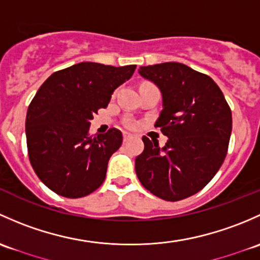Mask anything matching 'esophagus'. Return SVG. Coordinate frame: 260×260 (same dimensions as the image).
<instances>
[{"label":"esophagus","mask_w":260,"mask_h":260,"mask_svg":"<svg viewBox=\"0 0 260 260\" xmlns=\"http://www.w3.org/2000/svg\"><path fill=\"white\" fill-rule=\"evenodd\" d=\"M130 139H133V135H130V134L127 133H124V141L126 143V141H129Z\"/></svg>","instance_id":"1"}]
</instances>
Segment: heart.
Here are the masks:
<instances>
[{
	"label": "heart",
	"instance_id": "heart-1",
	"mask_svg": "<svg viewBox=\"0 0 260 260\" xmlns=\"http://www.w3.org/2000/svg\"><path fill=\"white\" fill-rule=\"evenodd\" d=\"M130 126H133V124H130Z\"/></svg>",
	"mask_w": 260,
	"mask_h": 260
}]
</instances>
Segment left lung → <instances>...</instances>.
Here are the masks:
<instances>
[{
  "label": "left lung",
  "instance_id": "left-lung-1",
  "mask_svg": "<svg viewBox=\"0 0 260 260\" xmlns=\"http://www.w3.org/2000/svg\"><path fill=\"white\" fill-rule=\"evenodd\" d=\"M139 74L162 95L155 127L168 136L164 148L144 136L135 171L145 189L178 202L200 191L220 169L232 134V111L208 75L179 62L141 66Z\"/></svg>",
  "mask_w": 260,
  "mask_h": 260
}]
</instances>
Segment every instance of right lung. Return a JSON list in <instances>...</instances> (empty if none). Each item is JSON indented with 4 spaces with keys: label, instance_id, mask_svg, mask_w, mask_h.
<instances>
[{
    "label": "right lung",
    "instance_id": "1",
    "mask_svg": "<svg viewBox=\"0 0 260 260\" xmlns=\"http://www.w3.org/2000/svg\"><path fill=\"white\" fill-rule=\"evenodd\" d=\"M136 65L115 68L80 62L53 72L32 99L26 116L30 162L40 180L61 197L76 199L104 183L122 134L110 129L90 136V120L110 103L115 89Z\"/></svg>",
    "mask_w": 260,
    "mask_h": 260
}]
</instances>
